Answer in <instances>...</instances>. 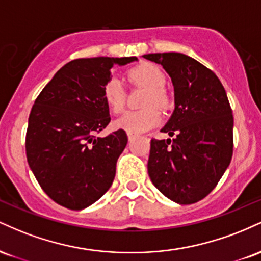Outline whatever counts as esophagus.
<instances>
[{"label":"esophagus","mask_w":261,"mask_h":261,"mask_svg":"<svg viewBox=\"0 0 261 261\" xmlns=\"http://www.w3.org/2000/svg\"><path fill=\"white\" fill-rule=\"evenodd\" d=\"M135 136H136V135H135L134 133H128V131H127V137H128V141H131L133 139H135Z\"/></svg>","instance_id":"1"}]
</instances>
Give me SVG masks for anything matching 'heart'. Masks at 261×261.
<instances>
[{"label":"heart","instance_id":"obj_1","mask_svg":"<svg viewBox=\"0 0 261 261\" xmlns=\"http://www.w3.org/2000/svg\"><path fill=\"white\" fill-rule=\"evenodd\" d=\"M127 77L131 82L147 87V93L143 100V106L146 108L140 110H127L120 118L116 119L114 126L134 134L145 133L161 121V112L154 106L167 107L169 103V94L164 88L167 83L166 73L160 66L145 62L130 68ZM103 98L113 113L118 114L124 109L126 92L118 77L112 76L104 83Z\"/></svg>","mask_w":261,"mask_h":261}]
</instances>
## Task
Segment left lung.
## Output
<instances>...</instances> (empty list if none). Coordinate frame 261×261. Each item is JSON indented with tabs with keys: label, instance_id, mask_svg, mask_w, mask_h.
Returning <instances> with one entry per match:
<instances>
[{
	"label": "left lung",
	"instance_id": "8db88e82",
	"mask_svg": "<svg viewBox=\"0 0 261 261\" xmlns=\"http://www.w3.org/2000/svg\"><path fill=\"white\" fill-rule=\"evenodd\" d=\"M174 86L175 108L162 128L173 140H151L147 169L158 190L190 205L214 190L233 154V115L222 83L210 68L180 53L147 54Z\"/></svg>",
	"mask_w": 261,
	"mask_h": 261
}]
</instances>
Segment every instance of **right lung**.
Returning a JSON list of instances; mask_svg holds the SVG:
<instances>
[{
	"label": "right lung",
	"instance_id": "obj_1",
	"mask_svg": "<svg viewBox=\"0 0 261 261\" xmlns=\"http://www.w3.org/2000/svg\"><path fill=\"white\" fill-rule=\"evenodd\" d=\"M136 60H72L35 99L25 135L27 160L39 185L59 205L86 208L112 187L127 136L124 130L94 136L110 122L103 86L114 65Z\"/></svg>",
	"mask_w": 261,
	"mask_h": 261
}]
</instances>
